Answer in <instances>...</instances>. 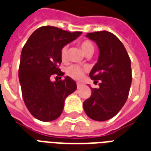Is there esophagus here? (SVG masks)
Masks as SVG:
<instances>
[{
  "label": "esophagus",
  "mask_w": 151,
  "mask_h": 151,
  "mask_svg": "<svg viewBox=\"0 0 151 151\" xmlns=\"http://www.w3.org/2000/svg\"><path fill=\"white\" fill-rule=\"evenodd\" d=\"M81 87V84L78 83H78H77V88H80Z\"/></svg>",
  "instance_id": "1"
}]
</instances>
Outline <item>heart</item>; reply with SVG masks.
<instances>
[{"mask_svg": "<svg viewBox=\"0 0 151 151\" xmlns=\"http://www.w3.org/2000/svg\"><path fill=\"white\" fill-rule=\"evenodd\" d=\"M81 47L84 51V53L86 55H88L89 53L93 52L94 51V46L93 44L88 41V40H85L83 42H81ZM68 50H69V47L67 45L64 46L60 51V58L61 60L63 62L66 61L68 58ZM85 68L81 67L80 65H70L69 67L65 69V73L69 77L75 79V80H78L80 79L82 76H83L84 73H85Z\"/></svg>", "mask_w": 151, "mask_h": 151, "instance_id": "b5f03b06", "label": "heart"}]
</instances>
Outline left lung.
I'll use <instances>...</instances> for the list:
<instances>
[{
  "mask_svg": "<svg viewBox=\"0 0 151 151\" xmlns=\"http://www.w3.org/2000/svg\"><path fill=\"white\" fill-rule=\"evenodd\" d=\"M86 36L98 46L100 55L89 77L99 88H91L92 95L84 101L83 108L89 118L105 121L115 116L128 97L132 85L131 59L124 44L107 31L87 33Z\"/></svg>",
  "mask_w": 151,
  "mask_h": 151,
  "instance_id": "left-lung-1",
  "label": "left lung"
}]
</instances>
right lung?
<instances>
[{"instance_id":"obj_1","label":"right lung","mask_w":151,"mask_h":151,"mask_svg":"<svg viewBox=\"0 0 151 151\" xmlns=\"http://www.w3.org/2000/svg\"><path fill=\"white\" fill-rule=\"evenodd\" d=\"M81 34L53 26L35 31L22 49L19 80L25 105L39 120L48 122L60 116L66 96L77 89L74 81L59 70L61 49ZM53 75L60 80L51 82ZM57 78V77H56Z\"/></svg>"}]
</instances>
